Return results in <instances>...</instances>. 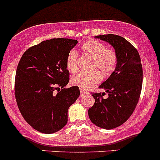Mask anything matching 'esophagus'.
Instances as JSON below:
<instances>
[{
    "label": "esophagus",
    "mask_w": 160,
    "mask_h": 160,
    "mask_svg": "<svg viewBox=\"0 0 160 160\" xmlns=\"http://www.w3.org/2000/svg\"><path fill=\"white\" fill-rule=\"evenodd\" d=\"M86 93H87V92L85 91V90H82V89L80 90V96L81 97L84 96V95H85Z\"/></svg>",
    "instance_id": "1"
}]
</instances>
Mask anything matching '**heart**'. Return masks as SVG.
<instances>
[{
    "label": "heart",
    "instance_id": "1",
    "mask_svg": "<svg viewBox=\"0 0 160 160\" xmlns=\"http://www.w3.org/2000/svg\"><path fill=\"white\" fill-rule=\"evenodd\" d=\"M81 52L92 60V70H96L90 73H80L74 76L72 84L78 86L81 89L86 90L96 85L101 81V75H106L111 73L117 65L118 55L113 49H108L106 45L97 41H88L81 47ZM66 68L70 72L77 70V52L72 50L66 58ZM98 70L99 72H97Z\"/></svg>",
    "mask_w": 160,
    "mask_h": 160
}]
</instances>
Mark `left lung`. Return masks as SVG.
Segmentation results:
<instances>
[{"instance_id":"8db88e82","label":"left lung","mask_w":160,"mask_h":160,"mask_svg":"<svg viewBox=\"0 0 160 160\" xmlns=\"http://www.w3.org/2000/svg\"><path fill=\"white\" fill-rule=\"evenodd\" d=\"M111 44L118 55L117 65L108 78L99 85L103 93H93L95 104L88 109L92 123L105 129L122 125L136 108L142 85V67L138 51L121 36H95ZM106 92L108 97L103 99Z\"/></svg>"}]
</instances>
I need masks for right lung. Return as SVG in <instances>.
I'll return each instance as SVG.
<instances>
[{
    "label": "right lung",
    "mask_w": 160,
    "mask_h": 160,
    "mask_svg": "<svg viewBox=\"0 0 160 160\" xmlns=\"http://www.w3.org/2000/svg\"><path fill=\"white\" fill-rule=\"evenodd\" d=\"M77 43L68 38L44 41L28 49L20 60L14 82L16 101L25 121L40 132L62 129L68 122V108L79 97L78 86L65 88L69 82L66 58Z\"/></svg>",
    "instance_id": "add662e5"
}]
</instances>
